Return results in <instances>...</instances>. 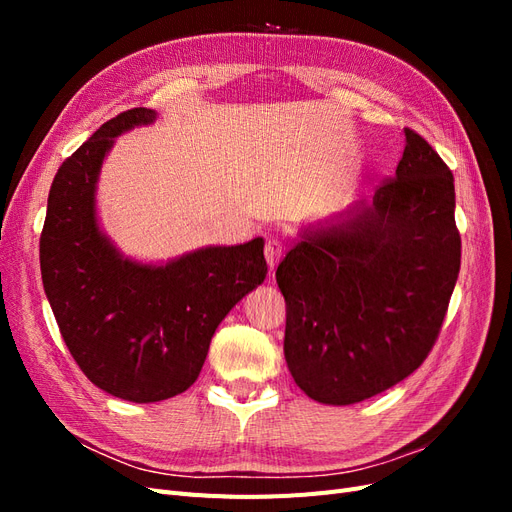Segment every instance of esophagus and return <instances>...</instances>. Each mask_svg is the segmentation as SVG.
<instances>
[{
	"label": "esophagus",
	"instance_id": "obj_1",
	"mask_svg": "<svg viewBox=\"0 0 512 512\" xmlns=\"http://www.w3.org/2000/svg\"><path fill=\"white\" fill-rule=\"evenodd\" d=\"M282 252H284V245L280 239L271 237L265 241V258H267V265L271 269L277 267V262H280V258H282Z\"/></svg>",
	"mask_w": 512,
	"mask_h": 512
}]
</instances>
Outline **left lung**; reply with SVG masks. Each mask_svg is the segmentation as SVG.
<instances>
[{
    "mask_svg": "<svg viewBox=\"0 0 512 512\" xmlns=\"http://www.w3.org/2000/svg\"><path fill=\"white\" fill-rule=\"evenodd\" d=\"M459 265L453 173L406 128L404 156L374 200L299 241L275 271L299 389L348 406L408 378L436 344Z\"/></svg>",
    "mask_w": 512,
    "mask_h": 512,
    "instance_id": "left-lung-1",
    "label": "left lung"
}]
</instances>
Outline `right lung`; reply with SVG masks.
Instances as JSON below:
<instances>
[{
    "label": "right lung",
    "mask_w": 512,
    "mask_h": 512,
    "mask_svg": "<svg viewBox=\"0 0 512 512\" xmlns=\"http://www.w3.org/2000/svg\"><path fill=\"white\" fill-rule=\"evenodd\" d=\"M153 119L151 108L123 111L59 166L40 235L44 292L72 359L98 389L134 404L190 389L218 324L267 277L260 237L153 267L121 258L102 235V160L115 136Z\"/></svg>",
    "instance_id": "right-lung-1"
}]
</instances>
